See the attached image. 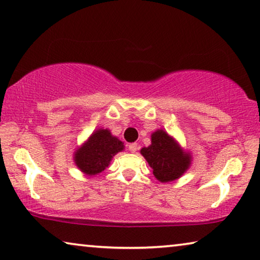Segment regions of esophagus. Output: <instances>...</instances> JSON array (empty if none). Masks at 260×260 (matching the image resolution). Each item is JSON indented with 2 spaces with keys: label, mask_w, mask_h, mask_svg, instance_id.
I'll return each instance as SVG.
<instances>
[{
  "label": "esophagus",
  "mask_w": 260,
  "mask_h": 260,
  "mask_svg": "<svg viewBox=\"0 0 260 260\" xmlns=\"http://www.w3.org/2000/svg\"><path fill=\"white\" fill-rule=\"evenodd\" d=\"M138 149H139L138 143H131V145L128 146V150H129L131 152H137Z\"/></svg>",
  "instance_id": "obj_1"
}]
</instances>
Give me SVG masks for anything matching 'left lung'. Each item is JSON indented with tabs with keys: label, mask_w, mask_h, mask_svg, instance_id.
Here are the masks:
<instances>
[{
	"label": "left lung",
	"mask_w": 260,
	"mask_h": 260,
	"mask_svg": "<svg viewBox=\"0 0 260 260\" xmlns=\"http://www.w3.org/2000/svg\"><path fill=\"white\" fill-rule=\"evenodd\" d=\"M141 154L152 168V174L162 183L179 178L191 163L189 155L162 129L151 135V145L142 148Z\"/></svg>",
	"instance_id": "left-lung-1"
}]
</instances>
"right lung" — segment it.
Listing matches in <instances>:
<instances>
[{
    "instance_id": "obj_1",
    "label": "right lung",
    "mask_w": 260,
    "mask_h": 260,
    "mask_svg": "<svg viewBox=\"0 0 260 260\" xmlns=\"http://www.w3.org/2000/svg\"><path fill=\"white\" fill-rule=\"evenodd\" d=\"M123 149V143L112 137L108 129H98L92 133L83 147L76 151L75 163L85 175H97L105 170L117 152Z\"/></svg>"
}]
</instances>
